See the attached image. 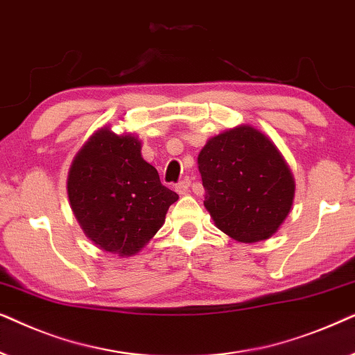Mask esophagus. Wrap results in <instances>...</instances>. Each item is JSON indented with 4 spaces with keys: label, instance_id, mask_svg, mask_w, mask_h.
Wrapping results in <instances>:
<instances>
[{
    "label": "esophagus",
    "instance_id": "esophagus-1",
    "mask_svg": "<svg viewBox=\"0 0 355 355\" xmlns=\"http://www.w3.org/2000/svg\"><path fill=\"white\" fill-rule=\"evenodd\" d=\"M190 185H191L190 180H182L177 187H175V191H177L178 195H182V196L187 195V193L190 191Z\"/></svg>",
    "mask_w": 355,
    "mask_h": 355
}]
</instances>
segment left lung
Here are the masks:
<instances>
[{
    "instance_id": "1",
    "label": "left lung",
    "mask_w": 355,
    "mask_h": 355,
    "mask_svg": "<svg viewBox=\"0 0 355 355\" xmlns=\"http://www.w3.org/2000/svg\"><path fill=\"white\" fill-rule=\"evenodd\" d=\"M205 207L240 243L272 237L294 205L295 180L277 146L243 123L207 139L198 155Z\"/></svg>"
}]
</instances>
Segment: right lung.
I'll return each instance as SVG.
<instances>
[{"label": "right lung", "mask_w": 355, "mask_h": 355, "mask_svg": "<svg viewBox=\"0 0 355 355\" xmlns=\"http://www.w3.org/2000/svg\"><path fill=\"white\" fill-rule=\"evenodd\" d=\"M66 190L84 235L120 258L139 253L178 200L143 159L138 136L116 135L110 125L94 131L74 155Z\"/></svg>", "instance_id": "add662e5"}]
</instances>
